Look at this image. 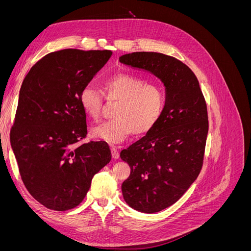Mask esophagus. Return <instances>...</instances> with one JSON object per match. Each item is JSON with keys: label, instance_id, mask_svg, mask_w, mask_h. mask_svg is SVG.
<instances>
[{"label": "esophagus", "instance_id": "34e87169", "mask_svg": "<svg viewBox=\"0 0 251 251\" xmlns=\"http://www.w3.org/2000/svg\"><path fill=\"white\" fill-rule=\"evenodd\" d=\"M111 151H112V157L114 159H118L119 158V151L116 147H112L111 148Z\"/></svg>", "mask_w": 251, "mask_h": 251}]
</instances>
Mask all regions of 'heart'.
Masks as SVG:
<instances>
[{
    "label": "heart",
    "instance_id": "b5f03b06",
    "mask_svg": "<svg viewBox=\"0 0 251 251\" xmlns=\"http://www.w3.org/2000/svg\"><path fill=\"white\" fill-rule=\"evenodd\" d=\"M102 89L105 100L117 104L113 112L114 119L92 128L93 137L120 143L132 133L137 136L148 134L160 120L165 95L159 86L131 74L119 73L105 79ZM79 103L88 117L95 121L100 118L103 100L95 88H83Z\"/></svg>",
    "mask_w": 251,
    "mask_h": 251
}]
</instances>
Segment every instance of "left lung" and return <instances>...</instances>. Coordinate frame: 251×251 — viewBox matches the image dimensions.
Masks as SVG:
<instances>
[{
  "label": "left lung",
  "instance_id": "8db88e82",
  "mask_svg": "<svg viewBox=\"0 0 251 251\" xmlns=\"http://www.w3.org/2000/svg\"><path fill=\"white\" fill-rule=\"evenodd\" d=\"M119 62L153 74L165 88L160 120L120 153L131 168L121 185L126 203L154 214L177 202L199 176L208 133L206 103L194 72L173 56L133 52L121 55Z\"/></svg>",
  "mask_w": 251,
  "mask_h": 251
}]
</instances>
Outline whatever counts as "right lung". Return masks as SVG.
I'll return each instance as SVG.
<instances>
[{
    "label": "right lung",
    "instance_id": "add662e5",
    "mask_svg": "<svg viewBox=\"0 0 251 251\" xmlns=\"http://www.w3.org/2000/svg\"><path fill=\"white\" fill-rule=\"evenodd\" d=\"M111 55L109 50L52 52L23 80L11 148L28 192L49 209L76 207L94 175L111 161L107 142L76 144L87 135L80 92Z\"/></svg>",
    "mask_w": 251,
    "mask_h": 251
}]
</instances>
